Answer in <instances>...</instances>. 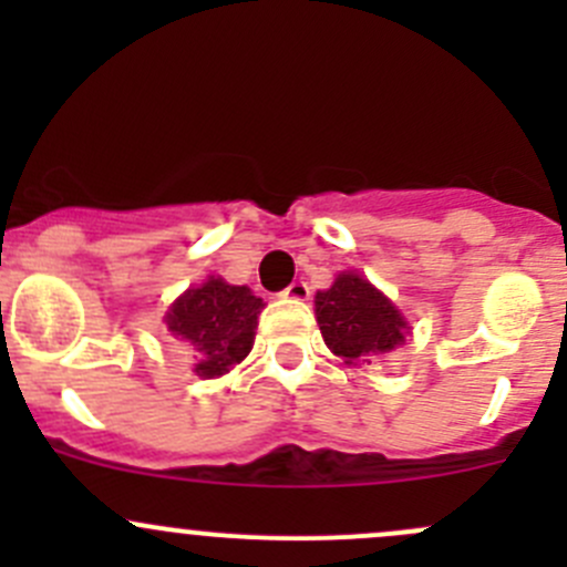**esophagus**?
Segmentation results:
<instances>
[{"label": "esophagus", "instance_id": "esophagus-1", "mask_svg": "<svg viewBox=\"0 0 567 567\" xmlns=\"http://www.w3.org/2000/svg\"><path fill=\"white\" fill-rule=\"evenodd\" d=\"M282 299H293V301H307L310 299V285L305 282V279H296V282H290L288 288L282 290Z\"/></svg>", "mask_w": 567, "mask_h": 567}]
</instances>
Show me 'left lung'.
<instances>
[{
	"instance_id": "left-lung-1",
	"label": "left lung",
	"mask_w": 567,
	"mask_h": 567,
	"mask_svg": "<svg viewBox=\"0 0 567 567\" xmlns=\"http://www.w3.org/2000/svg\"><path fill=\"white\" fill-rule=\"evenodd\" d=\"M316 318L334 357L359 368L403 346L409 320L362 274L342 271L329 290L316 293Z\"/></svg>"
}]
</instances>
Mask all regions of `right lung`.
Returning a JSON list of instances; mask_svg holds the SVG:
<instances>
[{
  "label": "right lung",
  "mask_w": 567,
  "mask_h": 567,
  "mask_svg": "<svg viewBox=\"0 0 567 567\" xmlns=\"http://www.w3.org/2000/svg\"><path fill=\"white\" fill-rule=\"evenodd\" d=\"M262 307V299H257L247 285L208 277L203 285L177 296L164 323L175 340L197 353L194 373L199 379H216L247 359Z\"/></svg>",
  "instance_id": "add662e5"
}]
</instances>
